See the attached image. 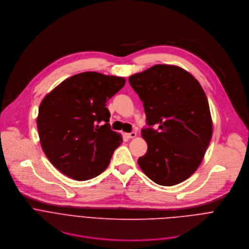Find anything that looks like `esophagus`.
I'll return each mask as SVG.
<instances>
[{"label":"esophagus","instance_id":"1","mask_svg":"<svg viewBox=\"0 0 249 249\" xmlns=\"http://www.w3.org/2000/svg\"><path fill=\"white\" fill-rule=\"evenodd\" d=\"M126 136H127V138H129V139H132V138H135V137L137 136V133H136V132L127 133V134H126Z\"/></svg>","mask_w":249,"mask_h":249}]
</instances>
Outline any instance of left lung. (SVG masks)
I'll return each mask as SVG.
<instances>
[{"label":"left lung","mask_w":249,"mask_h":249,"mask_svg":"<svg viewBox=\"0 0 249 249\" xmlns=\"http://www.w3.org/2000/svg\"><path fill=\"white\" fill-rule=\"evenodd\" d=\"M129 83L143 101L148 125L141 132L148 151L138 164L157 184L184 181L200 165L213 134L202 87L187 71L172 65L153 66L131 76Z\"/></svg>","instance_id":"left-lung-1"}]
</instances>
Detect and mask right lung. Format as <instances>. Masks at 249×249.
<instances>
[{"instance_id": "add662e5", "label": "right lung", "mask_w": 249, "mask_h": 249, "mask_svg": "<svg viewBox=\"0 0 249 249\" xmlns=\"http://www.w3.org/2000/svg\"><path fill=\"white\" fill-rule=\"evenodd\" d=\"M124 85L121 77L85 72L65 80L43 98L37 116L40 144L62 173L84 181L108 166L123 140L110 128L106 102ZM100 122H105L101 126Z\"/></svg>"}]
</instances>
